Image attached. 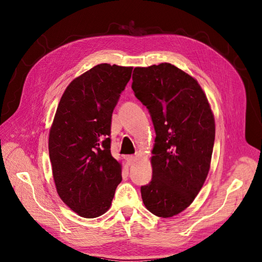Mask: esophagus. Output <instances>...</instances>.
Listing matches in <instances>:
<instances>
[{
  "mask_svg": "<svg viewBox=\"0 0 262 262\" xmlns=\"http://www.w3.org/2000/svg\"><path fill=\"white\" fill-rule=\"evenodd\" d=\"M127 160H128V163H129V165H133L134 163L136 162V156H134V155H130V156H128L127 157Z\"/></svg>",
  "mask_w": 262,
  "mask_h": 262,
  "instance_id": "34e87169",
  "label": "esophagus"
}]
</instances>
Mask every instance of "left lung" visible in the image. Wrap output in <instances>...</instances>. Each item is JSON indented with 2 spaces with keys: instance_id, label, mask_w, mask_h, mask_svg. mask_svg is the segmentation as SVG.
I'll return each mask as SVG.
<instances>
[{
  "instance_id": "8db88e82",
  "label": "left lung",
  "mask_w": 262,
  "mask_h": 262,
  "mask_svg": "<svg viewBox=\"0 0 262 262\" xmlns=\"http://www.w3.org/2000/svg\"><path fill=\"white\" fill-rule=\"evenodd\" d=\"M132 89L156 133L152 178L140 187L143 203L151 213L169 218L185 210L205 183L214 118L197 80L169 63L135 67Z\"/></svg>"
}]
</instances>
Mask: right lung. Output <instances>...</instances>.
Returning <instances> with one entry per match:
<instances>
[{"label": "right lung", "mask_w": 262, "mask_h": 262, "mask_svg": "<svg viewBox=\"0 0 262 262\" xmlns=\"http://www.w3.org/2000/svg\"><path fill=\"white\" fill-rule=\"evenodd\" d=\"M133 67L99 64L72 80L59 100L49 151L58 196L84 218L110 209L122 165L111 154L112 114Z\"/></svg>", "instance_id": "obj_1"}]
</instances>
